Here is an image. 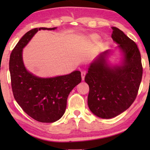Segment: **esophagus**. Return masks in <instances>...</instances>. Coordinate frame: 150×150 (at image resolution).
Segmentation results:
<instances>
[{
    "label": "esophagus",
    "instance_id": "obj_1",
    "mask_svg": "<svg viewBox=\"0 0 150 150\" xmlns=\"http://www.w3.org/2000/svg\"><path fill=\"white\" fill-rule=\"evenodd\" d=\"M85 75H86V71H82V72H81V76H82V80H83V81L85 80Z\"/></svg>",
    "mask_w": 150,
    "mask_h": 150
}]
</instances>
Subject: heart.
<instances>
[{"instance_id":"obj_1","label":"heart","mask_w":150,"mask_h":150,"mask_svg":"<svg viewBox=\"0 0 150 150\" xmlns=\"http://www.w3.org/2000/svg\"><path fill=\"white\" fill-rule=\"evenodd\" d=\"M98 38H99V37H98V35H92L90 36V39H91V40H92V41L98 40Z\"/></svg>"}]
</instances>
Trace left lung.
Returning a JSON list of instances; mask_svg holds the SVG:
<instances>
[{
  "instance_id": "8db88e82",
  "label": "left lung",
  "mask_w": 150,
  "mask_h": 150,
  "mask_svg": "<svg viewBox=\"0 0 150 150\" xmlns=\"http://www.w3.org/2000/svg\"><path fill=\"white\" fill-rule=\"evenodd\" d=\"M112 38L124 53L120 66L110 67L107 50L91 63L85 81L89 87L88 106L96 116L115 117L128 109L136 99L143 75L137 45L124 32L112 26Z\"/></svg>"
}]
</instances>
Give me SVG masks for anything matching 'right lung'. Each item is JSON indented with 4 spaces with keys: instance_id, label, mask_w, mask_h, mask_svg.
<instances>
[{
    "instance_id": "obj_1",
    "label": "right lung",
    "mask_w": 150,
    "mask_h": 150,
    "mask_svg": "<svg viewBox=\"0 0 150 150\" xmlns=\"http://www.w3.org/2000/svg\"><path fill=\"white\" fill-rule=\"evenodd\" d=\"M54 28H35L20 39L12 50L9 71L12 91L18 104L30 117L43 123H52L63 115L69 93L81 82L80 71L53 78H40L26 70L22 49L38 30Z\"/></svg>"
}]
</instances>
